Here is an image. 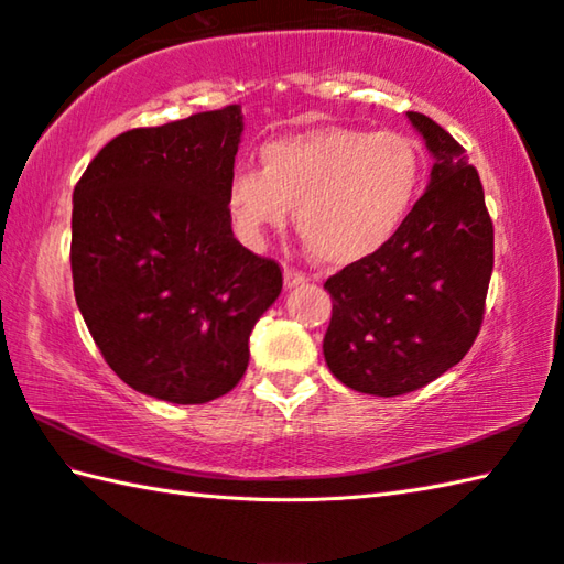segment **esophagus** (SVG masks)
Segmentation results:
<instances>
[{"label": "esophagus", "instance_id": "34e87169", "mask_svg": "<svg viewBox=\"0 0 564 564\" xmlns=\"http://www.w3.org/2000/svg\"><path fill=\"white\" fill-rule=\"evenodd\" d=\"M307 281V275L303 271H295L291 267L283 269V283L285 289H297V285H303Z\"/></svg>", "mask_w": 564, "mask_h": 564}]
</instances>
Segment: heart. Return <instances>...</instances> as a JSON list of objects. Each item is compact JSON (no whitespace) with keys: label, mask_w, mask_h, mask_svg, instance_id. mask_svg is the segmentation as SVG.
<instances>
[{"label":"heart","mask_w":564,"mask_h":564,"mask_svg":"<svg viewBox=\"0 0 564 564\" xmlns=\"http://www.w3.org/2000/svg\"><path fill=\"white\" fill-rule=\"evenodd\" d=\"M259 166L239 164L225 184V208L247 249H263L289 218L322 263L346 267L373 257L410 215L422 152L398 130L368 133L322 126L267 140Z\"/></svg>","instance_id":"obj_1"}]
</instances>
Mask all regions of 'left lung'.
Instances as JSON below:
<instances>
[{"mask_svg":"<svg viewBox=\"0 0 564 564\" xmlns=\"http://www.w3.org/2000/svg\"><path fill=\"white\" fill-rule=\"evenodd\" d=\"M406 118L434 158L424 196L386 247L325 283V361L346 388L376 398L424 388L460 364L480 332L495 267L477 170L429 116Z\"/></svg>","mask_w":564,"mask_h":564,"instance_id":"8db88e82","label":"left lung"}]
</instances>
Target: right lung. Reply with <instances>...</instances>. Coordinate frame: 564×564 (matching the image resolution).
<instances>
[{
	"label": "right lung",
	"instance_id": "add662e5",
	"mask_svg": "<svg viewBox=\"0 0 564 564\" xmlns=\"http://www.w3.org/2000/svg\"><path fill=\"white\" fill-rule=\"evenodd\" d=\"M242 130L239 106L128 130L72 194L77 307L113 373L150 398L230 392L281 295L279 263L237 242L225 208Z\"/></svg>",
	"mask_w": 564,
	"mask_h": 564
}]
</instances>
